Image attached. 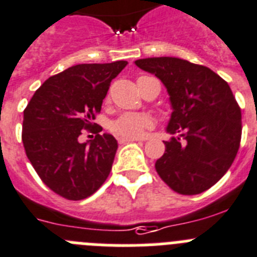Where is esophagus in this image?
Instances as JSON below:
<instances>
[{"label":"esophagus","mask_w":257,"mask_h":257,"mask_svg":"<svg viewBox=\"0 0 257 257\" xmlns=\"http://www.w3.org/2000/svg\"><path fill=\"white\" fill-rule=\"evenodd\" d=\"M140 141V139H129V137H118V142L120 144H126V142H135Z\"/></svg>","instance_id":"1"}]
</instances>
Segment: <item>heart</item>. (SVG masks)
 Returning <instances> with one entry per match:
<instances>
[{
  "instance_id": "b5f03b06",
  "label": "heart",
  "mask_w": 257,
  "mask_h": 257,
  "mask_svg": "<svg viewBox=\"0 0 257 257\" xmlns=\"http://www.w3.org/2000/svg\"><path fill=\"white\" fill-rule=\"evenodd\" d=\"M152 124L153 118L148 115L125 113L112 122L111 131L120 137L136 139V137L142 136V133L145 132V129L150 128Z\"/></svg>"
}]
</instances>
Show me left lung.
Here are the masks:
<instances>
[{
  "label": "left lung",
  "instance_id": "left-lung-1",
  "mask_svg": "<svg viewBox=\"0 0 257 257\" xmlns=\"http://www.w3.org/2000/svg\"><path fill=\"white\" fill-rule=\"evenodd\" d=\"M167 88L172 136L155 162L158 175L180 195H198L225 175L238 153L242 113L230 86L206 66L178 57L136 60Z\"/></svg>",
  "mask_w": 257,
  "mask_h": 257
}]
</instances>
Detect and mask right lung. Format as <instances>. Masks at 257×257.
I'll return each instance as SVG.
<instances>
[{"label": "right lung", "instance_id": "1", "mask_svg": "<svg viewBox=\"0 0 257 257\" xmlns=\"http://www.w3.org/2000/svg\"><path fill=\"white\" fill-rule=\"evenodd\" d=\"M126 61L79 64L52 75L36 90L23 112L22 141L27 158L47 187L68 200L91 196L108 178L117 141L99 135L92 120L100 112L109 83ZM96 139L81 144L82 128Z\"/></svg>", "mask_w": 257, "mask_h": 257}]
</instances>
